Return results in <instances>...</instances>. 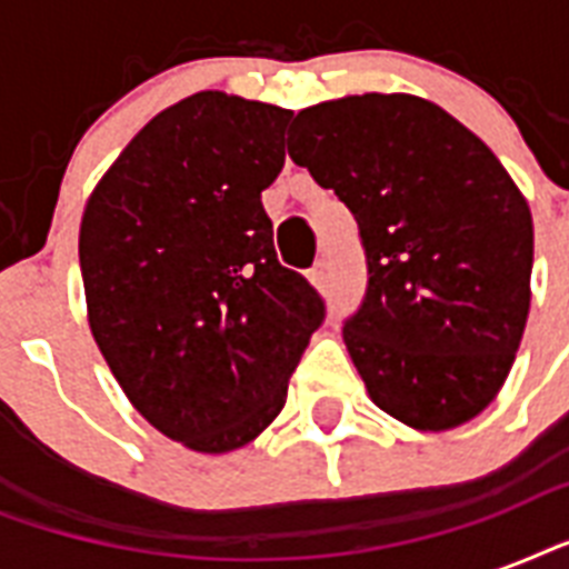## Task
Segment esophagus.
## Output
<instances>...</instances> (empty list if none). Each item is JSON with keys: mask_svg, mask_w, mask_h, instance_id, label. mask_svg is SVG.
<instances>
[{"mask_svg": "<svg viewBox=\"0 0 569 569\" xmlns=\"http://www.w3.org/2000/svg\"><path fill=\"white\" fill-rule=\"evenodd\" d=\"M310 280L316 286H319V289H328V286H330V262H328V257L316 259V266L310 268Z\"/></svg>", "mask_w": 569, "mask_h": 569, "instance_id": "obj_1", "label": "esophagus"}]
</instances>
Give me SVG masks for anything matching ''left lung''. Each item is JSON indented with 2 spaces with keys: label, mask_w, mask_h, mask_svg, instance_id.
<instances>
[{
  "label": "left lung",
  "mask_w": 569,
  "mask_h": 569,
  "mask_svg": "<svg viewBox=\"0 0 569 569\" xmlns=\"http://www.w3.org/2000/svg\"><path fill=\"white\" fill-rule=\"evenodd\" d=\"M289 156L360 230L369 280L342 339L375 405L419 431L469 422L529 319L526 197L481 138L410 93L298 111Z\"/></svg>",
  "instance_id": "left-lung-1"
}]
</instances>
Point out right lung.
Returning <instances> with one entry per match:
<instances>
[{
	"mask_svg": "<svg viewBox=\"0 0 569 569\" xmlns=\"http://www.w3.org/2000/svg\"><path fill=\"white\" fill-rule=\"evenodd\" d=\"M292 111L200 91L156 114L84 206L79 266L91 333L127 398L164 437L221 455L286 405L325 321L280 266L262 191Z\"/></svg>",
	"mask_w": 569,
	"mask_h": 569,
	"instance_id": "add662e5",
	"label": "right lung"
}]
</instances>
